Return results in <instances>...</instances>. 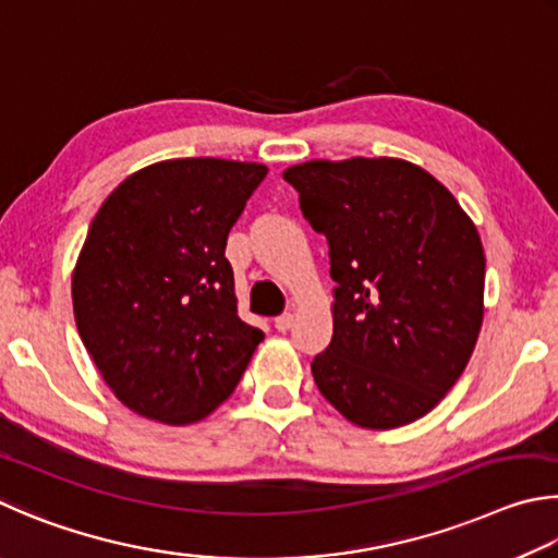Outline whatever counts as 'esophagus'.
Here are the masks:
<instances>
[{
	"instance_id": "1",
	"label": "esophagus",
	"mask_w": 558,
	"mask_h": 558,
	"mask_svg": "<svg viewBox=\"0 0 558 558\" xmlns=\"http://www.w3.org/2000/svg\"><path fill=\"white\" fill-rule=\"evenodd\" d=\"M291 326H294V314H281L274 318V328L281 330V333H287Z\"/></svg>"
}]
</instances>
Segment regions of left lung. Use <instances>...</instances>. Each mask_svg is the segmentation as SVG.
Listing matches in <instances>:
<instances>
[{"label": "left lung", "mask_w": 558, "mask_h": 558, "mask_svg": "<svg viewBox=\"0 0 558 558\" xmlns=\"http://www.w3.org/2000/svg\"><path fill=\"white\" fill-rule=\"evenodd\" d=\"M284 179L326 234L333 338L311 363L348 422L397 428L441 402L483 326L485 254L473 220L418 166L379 159L306 161Z\"/></svg>", "instance_id": "1"}]
</instances>
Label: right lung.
I'll use <instances>...</instances> for the list:
<instances>
[{"label":"right lung","instance_id":"add662e5","mask_svg":"<svg viewBox=\"0 0 558 558\" xmlns=\"http://www.w3.org/2000/svg\"><path fill=\"white\" fill-rule=\"evenodd\" d=\"M267 166L171 159L107 195L73 271L77 333L114 397L183 426L238 387L259 328L238 316L225 244Z\"/></svg>","mask_w":558,"mask_h":558}]
</instances>
